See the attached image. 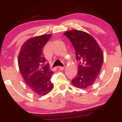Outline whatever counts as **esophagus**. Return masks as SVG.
I'll use <instances>...</instances> for the list:
<instances>
[{
  "label": "esophagus",
  "instance_id": "obj_1",
  "mask_svg": "<svg viewBox=\"0 0 122 122\" xmlns=\"http://www.w3.org/2000/svg\"><path fill=\"white\" fill-rule=\"evenodd\" d=\"M58 70H64L65 68L64 67V66H58Z\"/></svg>",
  "mask_w": 122,
  "mask_h": 122
}]
</instances>
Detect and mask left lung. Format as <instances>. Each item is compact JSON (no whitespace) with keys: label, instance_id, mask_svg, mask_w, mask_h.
<instances>
[{"label":"left lung","instance_id":"8db88e82","mask_svg":"<svg viewBox=\"0 0 122 122\" xmlns=\"http://www.w3.org/2000/svg\"><path fill=\"white\" fill-rule=\"evenodd\" d=\"M64 34L71 41L79 62L77 75L72 79V84L77 88L85 89L94 83L101 71L103 52L95 39L86 32L72 30Z\"/></svg>","mask_w":122,"mask_h":122}]
</instances>
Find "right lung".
<instances>
[{
	"instance_id": "right-lung-1",
	"label": "right lung",
	"mask_w": 122,
	"mask_h": 122,
	"mask_svg": "<svg viewBox=\"0 0 122 122\" xmlns=\"http://www.w3.org/2000/svg\"><path fill=\"white\" fill-rule=\"evenodd\" d=\"M52 34H44L27 40L22 45L18 56V65L25 84L35 94L44 96L52 89V71L45 65L43 48Z\"/></svg>"
}]
</instances>
